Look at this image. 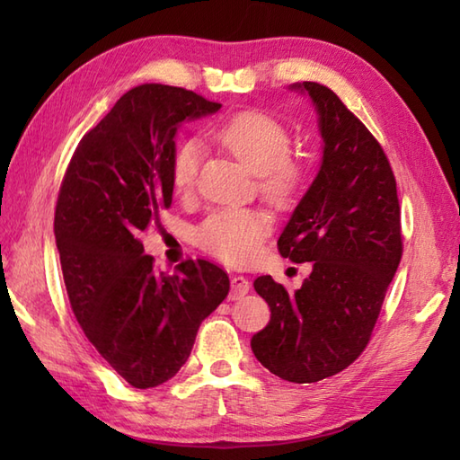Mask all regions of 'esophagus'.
<instances>
[{"instance_id": "esophagus-1", "label": "esophagus", "mask_w": 460, "mask_h": 460, "mask_svg": "<svg viewBox=\"0 0 460 460\" xmlns=\"http://www.w3.org/2000/svg\"><path fill=\"white\" fill-rule=\"evenodd\" d=\"M249 288H251V282H249V279L241 277V275L231 277V292H233V295H235V296L247 295Z\"/></svg>"}]
</instances>
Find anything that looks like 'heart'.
I'll use <instances>...</instances> for the list:
<instances>
[{"label": "heart", "mask_w": 460, "mask_h": 460, "mask_svg": "<svg viewBox=\"0 0 460 460\" xmlns=\"http://www.w3.org/2000/svg\"><path fill=\"white\" fill-rule=\"evenodd\" d=\"M209 138L223 150L259 175V188L272 203L288 205L296 199L305 185V165L288 158V130L261 112H241L209 130ZM201 144L185 140L172 160L173 188L188 193L201 164ZM270 219L259 209L225 208L213 211L198 229V243L203 251L229 265H243L259 252L269 235Z\"/></svg>", "instance_id": "obj_1"}]
</instances>
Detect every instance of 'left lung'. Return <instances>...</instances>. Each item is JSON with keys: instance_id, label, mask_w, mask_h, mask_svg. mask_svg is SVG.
<instances>
[{"instance_id": "left-lung-1", "label": "left lung", "mask_w": 460, "mask_h": 460, "mask_svg": "<svg viewBox=\"0 0 460 460\" xmlns=\"http://www.w3.org/2000/svg\"><path fill=\"white\" fill-rule=\"evenodd\" d=\"M314 106L322 160L279 237L282 257L312 262L295 292L259 277L270 308L251 349L270 374L314 384L338 374L369 341L381 302L402 261L397 185L384 150L336 93L295 83Z\"/></svg>"}]
</instances>
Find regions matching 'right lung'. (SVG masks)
<instances>
[{"label": "right lung", "instance_id": "add662e5", "mask_svg": "<svg viewBox=\"0 0 460 460\" xmlns=\"http://www.w3.org/2000/svg\"><path fill=\"white\" fill-rule=\"evenodd\" d=\"M219 109L178 86H136L84 134L58 191L55 241L71 308L99 354L138 389L178 374L201 320L229 295L227 272L209 261L155 272L138 239L172 205L180 126Z\"/></svg>", "mask_w": 460, "mask_h": 460}]
</instances>
